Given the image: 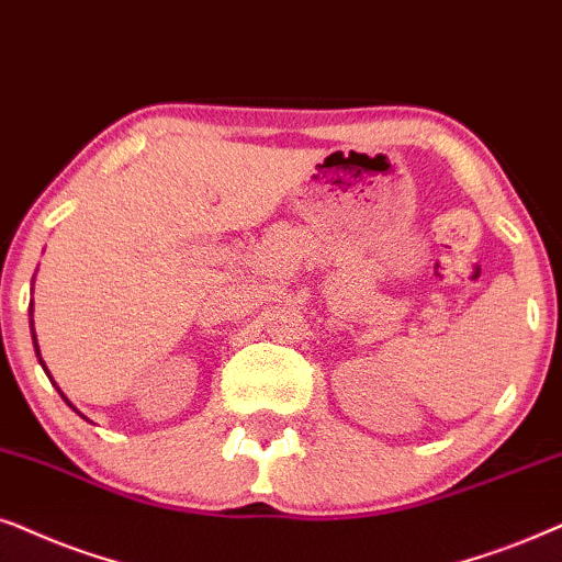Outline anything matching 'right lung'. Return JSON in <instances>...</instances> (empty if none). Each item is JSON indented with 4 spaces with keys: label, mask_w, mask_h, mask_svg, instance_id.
Returning <instances> with one entry per match:
<instances>
[{
    "label": "right lung",
    "mask_w": 562,
    "mask_h": 562,
    "mask_svg": "<svg viewBox=\"0 0 562 562\" xmlns=\"http://www.w3.org/2000/svg\"><path fill=\"white\" fill-rule=\"evenodd\" d=\"M30 316H33V303H30ZM30 326H33V321H30ZM33 344H35V355L37 357H41V349H37V339H35V331H33ZM41 364H43V359H41ZM43 370H46V364H43ZM48 372V370H46ZM66 401V398H64ZM66 403H69V401H66ZM69 406H71V403H69Z\"/></svg>",
    "instance_id": "add662e5"
}]
</instances>
